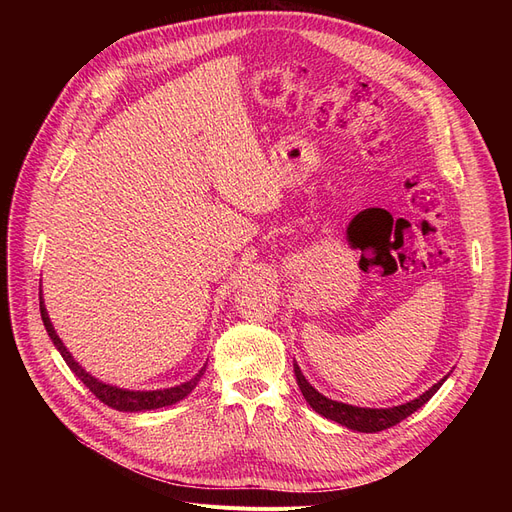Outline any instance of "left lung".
<instances>
[{
	"instance_id": "1",
	"label": "left lung",
	"mask_w": 512,
	"mask_h": 512,
	"mask_svg": "<svg viewBox=\"0 0 512 512\" xmlns=\"http://www.w3.org/2000/svg\"><path fill=\"white\" fill-rule=\"evenodd\" d=\"M294 376H297V384L299 389L305 397V401L309 406H312L318 414H322L324 418H331V421L344 425L348 429H354V431H363V433H376V431H382V429H389L397 423L404 421V418H408L412 412H416L421 406H425L427 401L433 397V393H436L442 382L446 380H440L438 384H433L429 391H425L421 397H416L412 401H408V404L404 406H395V408H359V406H348V404H342V401H333L329 397H324L322 393H318L312 384H309L305 380V376L301 374L299 365L294 363Z\"/></svg>"
}]
</instances>
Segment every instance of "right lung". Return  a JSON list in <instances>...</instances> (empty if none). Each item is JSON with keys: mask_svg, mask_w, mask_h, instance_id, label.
<instances>
[{"mask_svg": "<svg viewBox=\"0 0 512 512\" xmlns=\"http://www.w3.org/2000/svg\"><path fill=\"white\" fill-rule=\"evenodd\" d=\"M40 316H42V322H44V327H46V333H49V337L53 339V344L59 350V354L64 356V361L68 363V367L74 371L76 376H79V380L87 386V389L102 401V404L111 406V408H115L119 412H145V410H156V408H164V406H173V404H177V401H181L183 397H188L196 389L198 380L203 378V374H205V367H203L192 380L183 382L179 386H170V389H158V391H128V389H119V386H111V384H106V382H100L98 378L87 374V371L72 359V354L68 352V348L64 346V342H61L59 335L53 329L49 312H46L42 297H40Z\"/></svg>", "mask_w": 512, "mask_h": 512, "instance_id": "obj_1", "label": "right lung"}]
</instances>
